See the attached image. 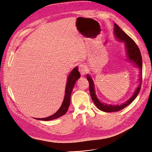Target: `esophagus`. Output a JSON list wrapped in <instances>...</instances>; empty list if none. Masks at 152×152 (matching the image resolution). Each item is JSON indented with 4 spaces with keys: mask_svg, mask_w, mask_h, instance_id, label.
<instances>
[{
    "mask_svg": "<svg viewBox=\"0 0 152 152\" xmlns=\"http://www.w3.org/2000/svg\"><path fill=\"white\" fill-rule=\"evenodd\" d=\"M78 70H79L80 74L82 75H84L86 74V73L87 72V69H86V66L85 65H83V64H80L78 66Z\"/></svg>",
    "mask_w": 152,
    "mask_h": 152,
    "instance_id": "obj_1",
    "label": "esophagus"
}]
</instances>
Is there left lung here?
<instances>
[{
	"label": "left lung",
	"instance_id": "obj_1",
	"mask_svg": "<svg viewBox=\"0 0 152 152\" xmlns=\"http://www.w3.org/2000/svg\"><path fill=\"white\" fill-rule=\"evenodd\" d=\"M115 26V29L114 32L116 37L118 39L124 42L125 43L126 48V52L127 55H128L129 59L131 62L135 63V65L138 66L140 69V85L137 87L136 91L135 92L134 94L132 95L131 98L126 102L125 104L121 105H107L105 104H102L101 103L99 99H97L95 95V88L94 85L93 83V80L91 77L87 75V78L89 83V91L91 98H92L94 104L98 108L99 110L104 111L105 112H117L119 110H122L123 108H125L126 106H128L129 104L135 100V99L137 96L142 86V58L140 51L137 45L136 44L135 42L132 40L129 36L127 35L126 33H125L123 30L121 29L116 23L114 24Z\"/></svg>",
	"mask_w": 152,
	"mask_h": 152
}]
</instances>
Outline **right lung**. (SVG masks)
<instances>
[{"instance_id": "1", "label": "right lung", "mask_w": 152, "mask_h": 152, "mask_svg": "<svg viewBox=\"0 0 152 152\" xmlns=\"http://www.w3.org/2000/svg\"><path fill=\"white\" fill-rule=\"evenodd\" d=\"M80 77V74L79 72H78V67L77 66V67L73 69V70L71 72L68 77L67 82H66V85L65 97H64L62 104L61 107H60V108L58 109V110L55 114L52 115V116L44 118H37V119L40 120L48 121V120H51L60 117L62 116V115H65L66 112H67L69 105H70V96H71V93L73 90V88L74 87V85L76 81Z\"/></svg>"}]
</instances>
